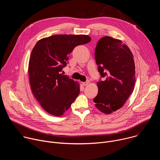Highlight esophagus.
Listing matches in <instances>:
<instances>
[{
  "instance_id": "34e87169",
  "label": "esophagus",
  "mask_w": 160,
  "mask_h": 160,
  "mask_svg": "<svg viewBox=\"0 0 160 160\" xmlns=\"http://www.w3.org/2000/svg\"><path fill=\"white\" fill-rule=\"evenodd\" d=\"M89 83H90V82L88 80V81H87V82H83V83H82V85H83V86H87V85H88Z\"/></svg>"
}]
</instances>
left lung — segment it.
Segmentation results:
<instances>
[{"instance_id": "left-lung-1", "label": "left lung", "mask_w": 160, "mask_h": 160, "mask_svg": "<svg viewBox=\"0 0 160 160\" xmlns=\"http://www.w3.org/2000/svg\"><path fill=\"white\" fill-rule=\"evenodd\" d=\"M95 59L105 80L97 83L96 107L109 115L122 108L132 93L135 82L133 56L122 40L106 36L98 42Z\"/></svg>"}]
</instances>
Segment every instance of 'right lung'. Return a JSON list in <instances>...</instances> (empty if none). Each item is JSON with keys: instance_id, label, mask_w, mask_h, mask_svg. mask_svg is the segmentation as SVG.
Here are the masks:
<instances>
[{"instance_id": "1", "label": "right lung", "mask_w": 160, "mask_h": 160, "mask_svg": "<svg viewBox=\"0 0 160 160\" xmlns=\"http://www.w3.org/2000/svg\"><path fill=\"white\" fill-rule=\"evenodd\" d=\"M90 40L86 35H54L39 40L34 46L28 70L32 92L51 115H62L78 96V82L61 72L73 49Z\"/></svg>"}]
</instances>
